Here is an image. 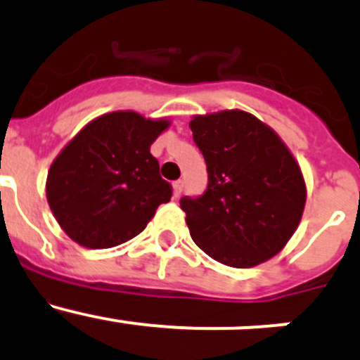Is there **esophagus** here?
<instances>
[{"label": "esophagus", "mask_w": 360, "mask_h": 360, "mask_svg": "<svg viewBox=\"0 0 360 360\" xmlns=\"http://www.w3.org/2000/svg\"><path fill=\"white\" fill-rule=\"evenodd\" d=\"M183 179H177V181H174V184H172V188H174V197H179L181 195V191H183Z\"/></svg>", "instance_id": "34e87169"}]
</instances>
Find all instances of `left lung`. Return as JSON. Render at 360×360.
<instances>
[{"label":"left lung","instance_id":"1","mask_svg":"<svg viewBox=\"0 0 360 360\" xmlns=\"http://www.w3.org/2000/svg\"><path fill=\"white\" fill-rule=\"evenodd\" d=\"M190 129L209 172L202 197L181 198L191 238L226 266L264 263L285 248L303 216L307 184L296 158L248 111L195 115Z\"/></svg>","mask_w":360,"mask_h":360}]
</instances>
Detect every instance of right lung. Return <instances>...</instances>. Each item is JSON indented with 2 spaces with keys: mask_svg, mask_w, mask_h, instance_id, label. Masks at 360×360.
<instances>
[{
  "mask_svg": "<svg viewBox=\"0 0 360 360\" xmlns=\"http://www.w3.org/2000/svg\"><path fill=\"white\" fill-rule=\"evenodd\" d=\"M170 122L111 111L86 123L63 148L46 176V200L76 244L108 249L146 228L172 188L160 176L151 144Z\"/></svg>",
  "mask_w": 360,
  "mask_h": 360,
  "instance_id": "obj_1",
  "label": "right lung"
}]
</instances>
